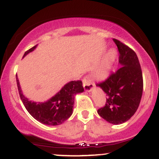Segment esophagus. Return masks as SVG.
I'll return each mask as SVG.
<instances>
[{
    "instance_id": "34e87169",
    "label": "esophagus",
    "mask_w": 159,
    "mask_h": 159,
    "mask_svg": "<svg viewBox=\"0 0 159 159\" xmlns=\"http://www.w3.org/2000/svg\"><path fill=\"white\" fill-rule=\"evenodd\" d=\"M83 86L86 91L90 92L93 90L94 87V84L92 82L91 80L89 78L88 76H85L83 79Z\"/></svg>"
}]
</instances>
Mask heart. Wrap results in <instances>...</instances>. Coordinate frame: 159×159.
Returning <instances> with one entry per match:
<instances>
[{
    "label": "heart",
    "mask_w": 159,
    "mask_h": 159,
    "mask_svg": "<svg viewBox=\"0 0 159 159\" xmlns=\"http://www.w3.org/2000/svg\"><path fill=\"white\" fill-rule=\"evenodd\" d=\"M116 50L114 49H111L107 52L102 62L94 71V75L97 78H103L107 75L113 62L116 60Z\"/></svg>",
    "instance_id": "1"
}]
</instances>
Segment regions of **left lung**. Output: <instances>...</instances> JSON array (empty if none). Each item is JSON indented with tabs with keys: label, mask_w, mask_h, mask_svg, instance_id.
Instances as JSON below:
<instances>
[{
	"label": "left lung",
	"mask_w": 159,
	"mask_h": 159,
	"mask_svg": "<svg viewBox=\"0 0 159 159\" xmlns=\"http://www.w3.org/2000/svg\"><path fill=\"white\" fill-rule=\"evenodd\" d=\"M119 52L122 66L99 84L106 94L104 107L97 110L103 119L113 125L128 121L138 109L143 89L142 70L138 57L132 49L117 39H113Z\"/></svg>",
	"instance_id": "1"
}]
</instances>
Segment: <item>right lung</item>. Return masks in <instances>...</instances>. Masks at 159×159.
Wrapping results in <instances>:
<instances>
[{
    "instance_id": "1",
    "label": "right lung",
    "mask_w": 159,
    "mask_h": 159,
    "mask_svg": "<svg viewBox=\"0 0 159 159\" xmlns=\"http://www.w3.org/2000/svg\"><path fill=\"white\" fill-rule=\"evenodd\" d=\"M36 47L37 45L27 50L23 57L32 52ZM16 83L20 98L29 114L43 125L53 126L61 125L71 116L75 97L77 93L84 91L81 81H71L64 85L58 93L46 102H31L23 95L17 75Z\"/></svg>"
}]
</instances>
